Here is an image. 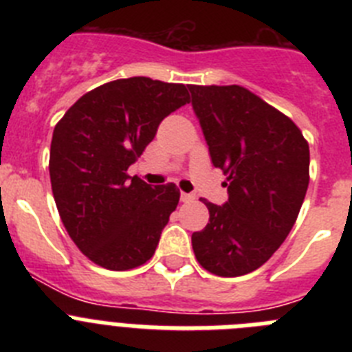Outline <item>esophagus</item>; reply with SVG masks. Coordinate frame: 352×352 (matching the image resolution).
<instances>
[{"mask_svg": "<svg viewBox=\"0 0 352 352\" xmlns=\"http://www.w3.org/2000/svg\"><path fill=\"white\" fill-rule=\"evenodd\" d=\"M179 199H182V203H190V201H194V199H195V195L194 194H186V192H182Z\"/></svg>", "mask_w": 352, "mask_h": 352, "instance_id": "esophagus-1", "label": "esophagus"}]
</instances>
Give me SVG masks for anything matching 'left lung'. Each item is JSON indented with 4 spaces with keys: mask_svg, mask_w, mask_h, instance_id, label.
<instances>
[{
    "mask_svg": "<svg viewBox=\"0 0 352 352\" xmlns=\"http://www.w3.org/2000/svg\"><path fill=\"white\" fill-rule=\"evenodd\" d=\"M192 109L227 201L206 203L210 222L192 234L199 264L219 276L263 266L284 243L309 188V144L287 116L241 86H188Z\"/></svg>",
    "mask_w": 352,
    "mask_h": 352,
    "instance_id": "1",
    "label": "left lung"
}]
</instances>
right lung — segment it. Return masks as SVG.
<instances>
[{"label": "right lung", "mask_w": 352, "mask_h": 352, "mask_svg": "<svg viewBox=\"0 0 352 352\" xmlns=\"http://www.w3.org/2000/svg\"><path fill=\"white\" fill-rule=\"evenodd\" d=\"M188 98L185 84L118 79L80 96L56 125L49 160L56 206L74 243L102 268L125 272L153 257L179 190L126 170Z\"/></svg>", "instance_id": "add662e5"}]
</instances>
